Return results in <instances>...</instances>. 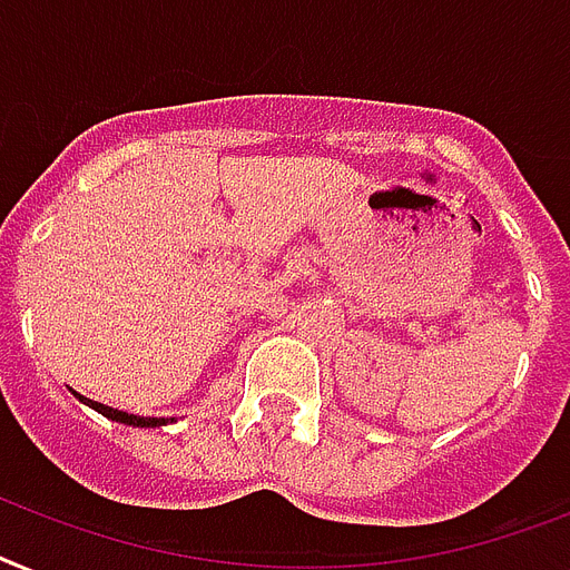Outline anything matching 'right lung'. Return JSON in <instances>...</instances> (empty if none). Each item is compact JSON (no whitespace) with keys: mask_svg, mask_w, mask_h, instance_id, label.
<instances>
[{"mask_svg":"<svg viewBox=\"0 0 570 570\" xmlns=\"http://www.w3.org/2000/svg\"><path fill=\"white\" fill-rule=\"evenodd\" d=\"M78 397H81L87 406H92L96 413H101L105 419H110V421H119V424H131V428H160V424H166V419H142V415L122 413V410L105 406V404H99V401H90V397H85V395H78Z\"/></svg>","mask_w":570,"mask_h":570,"instance_id":"right-lung-1","label":"right lung"}]
</instances>
